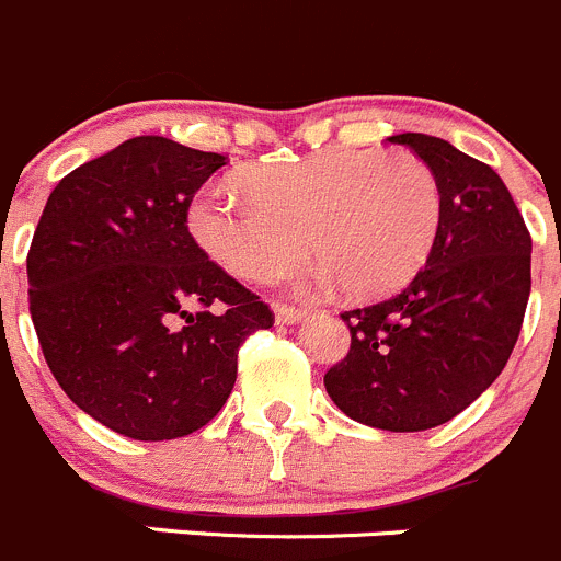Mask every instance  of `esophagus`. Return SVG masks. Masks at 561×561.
I'll return each instance as SVG.
<instances>
[{"label":"esophagus","instance_id":"1","mask_svg":"<svg viewBox=\"0 0 561 561\" xmlns=\"http://www.w3.org/2000/svg\"><path fill=\"white\" fill-rule=\"evenodd\" d=\"M308 311H302V308H295V306H284V302H277L275 306V319L277 324H297L306 319Z\"/></svg>","mask_w":561,"mask_h":561}]
</instances>
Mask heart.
<instances>
[{
	"label": "heart",
	"mask_w": 561,
	"mask_h": 561,
	"mask_svg": "<svg viewBox=\"0 0 561 561\" xmlns=\"http://www.w3.org/2000/svg\"><path fill=\"white\" fill-rule=\"evenodd\" d=\"M242 190L209 184L190 206L192 237L231 275L270 280L306 259L308 286L371 300L404 286L430 255L444 195L413 151L328 148L244 170Z\"/></svg>",
	"instance_id": "obj_1"
}]
</instances>
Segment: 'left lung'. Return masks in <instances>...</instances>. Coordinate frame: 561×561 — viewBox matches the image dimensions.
Wrapping results in <instances>:
<instances>
[{"label":"left lung","mask_w":561,"mask_h":561,"mask_svg":"<svg viewBox=\"0 0 561 561\" xmlns=\"http://www.w3.org/2000/svg\"><path fill=\"white\" fill-rule=\"evenodd\" d=\"M440 181L426 264L399 295L344 311L350 352L324 388L341 413L388 432L455 419L510 360L531 291V237L490 164L430 135H393Z\"/></svg>","instance_id":"obj_1"}]
</instances>
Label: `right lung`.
Returning a JSON list of instances; mask_svg holds the SVG:
<instances>
[{"mask_svg":"<svg viewBox=\"0 0 561 561\" xmlns=\"http://www.w3.org/2000/svg\"><path fill=\"white\" fill-rule=\"evenodd\" d=\"M228 157L131 137L51 190L26 253L30 313L77 408L135 440L209 424L272 308L206 255L190 204Z\"/></svg>","mask_w":561,"mask_h":561,"instance_id":"right-lung-1","label":"right lung"}]
</instances>
